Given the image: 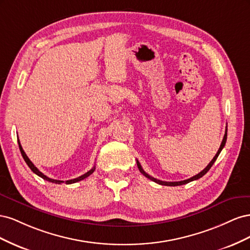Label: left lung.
I'll use <instances>...</instances> for the list:
<instances>
[{"label": "left lung", "instance_id": "obj_1", "mask_svg": "<svg viewBox=\"0 0 250 250\" xmlns=\"http://www.w3.org/2000/svg\"><path fill=\"white\" fill-rule=\"evenodd\" d=\"M226 139H228V129L225 130V134H224V138H223L222 143H221V145H220V148H219L218 152L216 153V155L214 156L213 160H211V161H210V163L207 166V167L204 168L200 173H198L197 175H195V176H193V177H191V178H188V179H186V180H181V181H163V180H158V179H156V178H154V177H152V176H150L149 174H147L145 171H144V170H143V168H142L141 164L139 163V161H137L138 168H139V170L141 171V173H142V174H144V175H145L147 178L151 179V180L154 181V183H156V184H158V185H162V186H169V187H175V186L186 185V184L191 183V181H193V180H197V179H199V178H200V177H202L203 175H206V174L208 173V171L211 168V166H213V165H214V163L216 162L217 157L219 156V154H220V152H221V150H222V149H223V147L225 146Z\"/></svg>", "mask_w": 250, "mask_h": 250}]
</instances>
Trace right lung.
Instances as JSON below:
<instances>
[{
    "label": "right lung",
    "mask_w": 250,
    "mask_h": 250,
    "mask_svg": "<svg viewBox=\"0 0 250 250\" xmlns=\"http://www.w3.org/2000/svg\"><path fill=\"white\" fill-rule=\"evenodd\" d=\"M18 142H19V147H20V150H21V155H22V158H24L25 162H26V164L29 166V168L31 169V171H32L33 173H35L36 175H39V176H40V177H42V179L47 180V181H50V183H53V184H62V183H64V181H62V180H56V179L49 178L48 176L44 175V174H42L39 169H37V168L35 167V166L33 165V163L29 160V157H28V156H27V154L25 153V151L22 150L21 145V143H20V141H19V140H18ZM95 169H96V167L92 168V169H90L88 172H86L85 174H83V175H81V176H79V177H77V178H74V179H71V180H66V181H65V184H66V185H71V184L77 183V181H80V180H82V179H84V178L88 177V176L90 175V174H92V173L95 171Z\"/></svg>",
    "instance_id": "add662e5"
}]
</instances>
